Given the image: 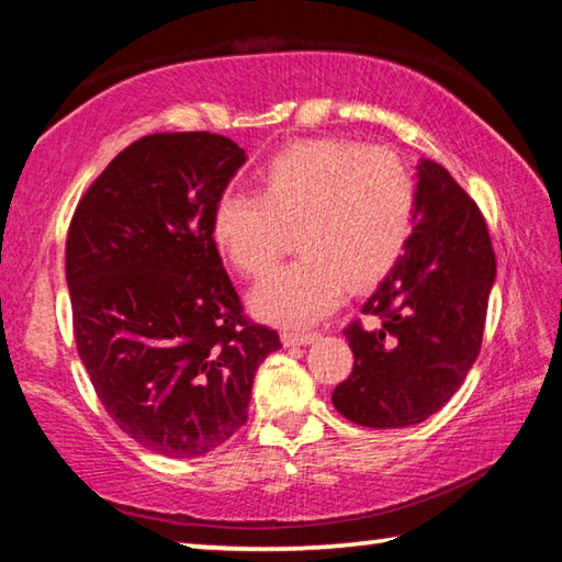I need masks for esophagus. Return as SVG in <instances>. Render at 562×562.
Masks as SVG:
<instances>
[{"instance_id": "1", "label": "esophagus", "mask_w": 562, "mask_h": 562, "mask_svg": "<svg viewBox=\"0 0 562 562\" xmlns=\"http://www.w3.org/2000/svg\"><path fill=\"white\" fill-rule=\"evenodd\" d=\"M317 339L315 331H282L284 347H307Z\"/></svg>"}]
</instances>
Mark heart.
Instances as JSON below:
<instances>
[{"mask_svg": "<svg viewBox=\"0 0 562 562\" xmlns=\"http://www.w3.org/2000/svg\"><path fill=\"white\" fill-rule=\"evenodd\" d=\"M416 217V180L394 150L355 140H297L260 170V195L217 198L211 233L225 260L260 278L280 258L288 231L302 258L252 292L258 317L284 327L317 322L347 284L382 280L406 250Z\"/></svg>", "mask_w": 562, "mask_h": 562, "instance_id": "1", "label": "heart"}]
</instances>
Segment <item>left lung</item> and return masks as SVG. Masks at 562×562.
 <instances>
[{"instance_id":"left-lung-1","label":"left lung","mask_w":562,"mask_h":562,"mask_svg":"<svg viewBox=\"0 0 562 562\" xmlns=\"http://www.w3.org/2000/svg\"><path fill=\"white\" fill-rule=\"evenodd\" d=\"M496 282L488 227L449 170L416 164V217L402 258L364 302L379 329H345L355 369L331 404L369 429L422 424L459 392L479 357Z\"/></svg>"}]
</instances>
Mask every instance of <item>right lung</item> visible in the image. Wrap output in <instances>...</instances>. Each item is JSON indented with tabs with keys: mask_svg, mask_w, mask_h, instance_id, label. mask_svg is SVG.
I'll use <instances>...</instances> for the list:
<instances>
[{
	"mask_svg": "<svg viewBox=\"0 0 562 562\" xmlns=\"http://www.w3.org/2000/svg\"><path fill=\"white\" fill-rule=\"evenodd\" d=\"M217 133H154L111 160L66 240L79 357L109 416L144 449L198 459L247 422L274 329L243 319L211 233L245 164Z\"/></svg>",
	"mask_w": 562,
	"mask_h": 562,
	"instance_id": "right-lung-1",
	"label": "right lung"
}]
</instances>
